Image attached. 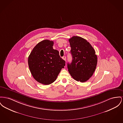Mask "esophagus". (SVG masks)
Listing matches in <instances>:
<instances>
[{
  "instance_id": "34e87169",
  "label": "esophagus",
  "mask_w": 123,
  "mask_h": 123,
  "mask_svg": "<svg viewBox=\"0 0 123 123\" xmlns=\"http://www.w3.org/2000/svg\"><path fill=\"white\" fill-rule=\"evenodd\" d=\"M62 58L64 60H66V57H65V56H64V57H62Z\"/></svg>"
}]
</instances>
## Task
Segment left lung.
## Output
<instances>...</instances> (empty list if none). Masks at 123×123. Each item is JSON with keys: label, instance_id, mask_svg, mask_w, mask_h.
<instances>
[{"label": "left lung", "instance_id": "left-lung-1", "mask_svg": "<svg viewBox=\"0 0 123 123\" xmlns=\"http://www.w3.org/2000/svg\"><path fill=\"white\" fill-rule=\"evenodd\" d=\"M72 60L67 64L68 71L77 81L86 82L92 76L97 65V56L93 48L86 39L73 36L69 39Z\"/></svg>", "mask_w": 123, "mask_h": 123}]
</instances>
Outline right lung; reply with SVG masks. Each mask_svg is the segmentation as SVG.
Here are the masks:
<instances>
[{"label": "right lung", "instance_id": "add662e5", "mask_svg": "<svg viewBox=\"0 0 123 123\" xmlns=\"http://www.w3.org/2000/svg\"><path fill=\"white\" fill-rule=\"evenodd\" d=\"M53 41L46 39L40 42L32 49L28 59L33 77L44 85L54 82L65 66V61L60 58L58 51L53 49Z\"/></svg>", "mask_w": 123, "mask_h": 123}]
</instances>
